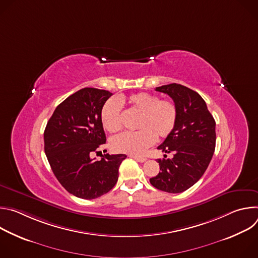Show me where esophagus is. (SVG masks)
I'll use <instances>...</instances> for the list:
<instances>
[{
    "instance_id": "34e87169",
    "label": "esophagus",
    "mask_w": 258,
    "mask_h": 258,
    "mask_svg": "<svg viewBox=\"0 0 258 258\" xmlns=\"http://www.w3.org/2000/svg\"><path fill=\"white\" fill-rule=\"evenodd\" d=\"M131 157L132 158H134L135 160H137L138 162H145L146 160H147V158L146 157H143V156H134V155H131Z\"/></svg>"
}]
</instances>
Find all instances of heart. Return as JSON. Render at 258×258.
Returning a JSON list of instances; mask_svg holds the SVG:
<instances>
[{"label":"heart","instance_id":"heart-1","mask_svg":"<svg viewBox=\"0 0 258 258\" xmlns=\"http://www.w3.org/2000/svg\"><path fill=\"white\" fill-rule=\"evenodd\" d=\"M121 104L139 115L135 133H123L110 141V147L118 153L141 154L157 139L166 138L174 128L177 108L170 99H159L149 93H138L127 98L109 99L101 110V121L109 133H117L122 127Z\"/></svg>","mask_w":258,"mask_h":258}]
</instances>
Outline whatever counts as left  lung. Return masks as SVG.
I'll use <instances>...</instances> for the list:
<instances>
[{"label":"left lung","instance_id":"1","mask_svg":"<svg viewBox=\"0 0 258 258\" xmlns=\"http://www.w3.org/2000/svg\"><path fill=\"white\" fill-rule=\"evenodd\" d=\"M156 91L173 100L177 118L172 132L157 148L173 157L157 160L160 171L150 182L158 190L181 193L196 183L209 165L215 149V121L195 91L178 84L161 86Z\"/></svg>","mask_w":258,"mask_h":258}]
</instances>
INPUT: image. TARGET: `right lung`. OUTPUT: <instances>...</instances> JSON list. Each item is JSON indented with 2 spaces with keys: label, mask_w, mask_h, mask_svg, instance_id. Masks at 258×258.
I'll list each match as a JSON object with an SVG mask.
<instances>
[{
  "label": "right lung",
  "mask_w": 258,
  "mask_h": 258,
  "mask_svg": "<svg viewBox=\"0 0 258 258\" xmlns=\"http://www.w3.org/2000/svg\"><path fill=\"white\" fill-rule=\"evenodd\" d=\"M112 96L105 90L85 88L59 104L44 133L45 153L66 191L82 199H95L111 190L125 154L91 158L106 143L101 110Z\"/></svg>",
  "instance_id": "1"
}]
</instances>
